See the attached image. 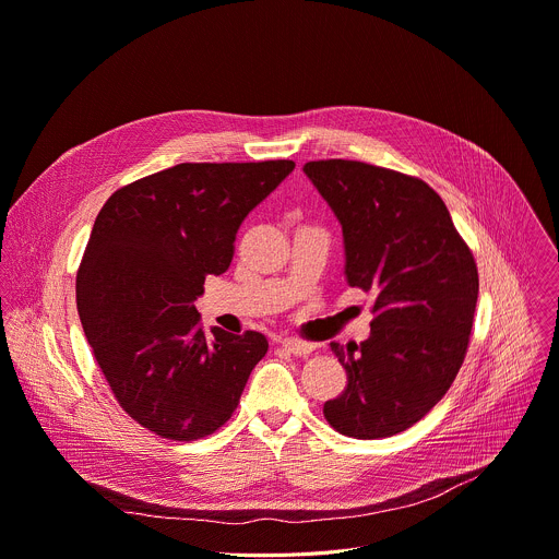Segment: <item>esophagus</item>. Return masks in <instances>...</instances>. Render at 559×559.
I'll return each mask as SVG.
<instances>
[{"label":"esophagus","mask_w":559,"mask_h":559,"mask_svg":"<svg viewBox=\"0 0 559 559\" xmlns=\"http://www.w3.org/2000/svg\"><path fill=\"white\" fill-rule=\"evenodd\" d=\"M281 347L289 354H294V357H306V354L312 352V345L310 343H302V341H296V338H283L281 341Z\"/></svg>","instance_id":"34e87169"}]
</instances>
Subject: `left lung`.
Wrapping results in <instances>:
<instances>
[{
  "label": "left lung",
  "mask_w": 559,
  "mask_h": 559,
  "mask_svg": "<svg viewBox=\"0 0 559 559\" xmlns=\"http://www.w3.org/2000/svg\"><path fill=\"white\" fill-rule=\"evenodd\" d=\"M302 171L341 223L347 285L374 294L370 336L330 343L347 388L323 415L354 439L392 437L435 408L464 364L475 259L424 180L357 160H314Z\"/></svg>",
  "instance_id": "left-lung-1"
}]
</instances>
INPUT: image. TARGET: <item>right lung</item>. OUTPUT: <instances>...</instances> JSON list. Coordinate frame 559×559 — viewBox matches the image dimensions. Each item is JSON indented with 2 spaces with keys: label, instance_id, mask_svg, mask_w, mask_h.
I'll use <instances>...</instances> for the list:
<instances>
[{
  "label": "right lung",
  "instance_id": "right-lung-1",
  "mask_svg": "<svg viewBox=\"0 0 559 559\" xmlns=\"http://www.w3.org/2000/svg\"><path fill=\"white\" fill-rule=\"evenodd\" d=\"M292 160L182 163L118 189L78 270V314L122 411L174 441L216 432L267 352L261 332H202L193 300L234 259L247 214Z\"/></svg>",
  "mask_w": 559,
  "mask_h": 559
}]
</instances>
